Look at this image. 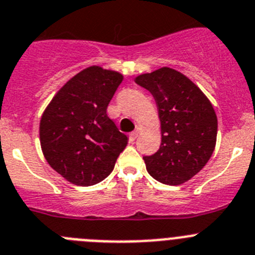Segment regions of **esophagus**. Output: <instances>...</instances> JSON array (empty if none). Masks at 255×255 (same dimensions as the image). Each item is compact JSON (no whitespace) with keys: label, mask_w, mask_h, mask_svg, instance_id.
<instances>
[{"label":"esophagus","mask_w":255,"mask_h":255,"mask_svg":"<svg viewBox=\"0 0 255 255\" xmlns=\"http://www.w3.org/2000/svg\"><path fill=\"white\" fill-rule=\"evenodd\" d=\"M137 137H138V130H133V132H130L129 133V139H130V141H134V139H136L137 138Z\"/></svg>","instance_id":"1"}]
</instances>
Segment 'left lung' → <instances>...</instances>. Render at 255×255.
<instances>
[{
  "label": "left lung",
  "mask_w": 255,
  "mask_h": 255,
  "mask_svg": "<svg viewBox=\"0 0 255 255\" xmlns=\"http://www.w3.org/2000/svg\"><path fill=\"white\" fill-rule=\"evenodd\" d=\"M136 84L152 94L161 121V144L153 155L143 156L146 169L162 184H182L203 169L215 150L217 117L212 104L171 68L141 75Z\"/></svg>",
  "instance_id": "1"
}]
</instances>
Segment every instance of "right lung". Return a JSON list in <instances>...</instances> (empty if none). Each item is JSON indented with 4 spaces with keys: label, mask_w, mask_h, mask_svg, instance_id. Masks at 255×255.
I'll list each match as a JSON object with an SVG mask.
<instances>
[{
    "label": "right lung",
    "mask_w": 255,
    "mask_h": 255,
    "mask_svg": "<svg viewBox=\"0 0 255 255\" xmlns=\"http://www.w3.org/2000/svg\"><path fill=\"white\" fill-rule=\"evenodd\" d=\"M123 76L93 66L56 94L40 121V144L48 164L68 182L89 187L113 171L128 137L107 108Z\"/></svg>",
    "instance_id": "add662e5"
}]
</instances>
